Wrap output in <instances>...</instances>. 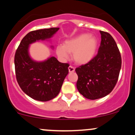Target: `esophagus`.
Instances as JSON below:
<instances>
[{"mask_svg":"<svg viewBox=\"0 0 135 135\" xmlns=\"http://www.w3.org/2000/svg\"><path fill=\"white\" fill-rule=\"evenodd\" d=\"M69 72H74L75 71V68L72 66H69Z\"/></svg>","mask_w":135,"mask_h":135,"instance_id":"34e87169","label":"esophagus"}]
</instances>
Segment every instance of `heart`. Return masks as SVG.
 I'll return each mask as SVG.
<instances>
[{"instance_id": "b5f03b06", "label": "heart", "mask_w": 135, "mask_h": 135, "mask_svg": "<svg viewBox=\"0 0 135 135\" xmlns=\"http://www.w3.org/2000/svg\"><path fill=\"white\" fill-rule=\"evenodd\" d=\"M97 40L88 34H81L67 40L63 46L56 47V54L61 59H66L69 53L72 54V58L76 63L86 64L92 60L97 47Z\"/></svg>"}]
</instances>
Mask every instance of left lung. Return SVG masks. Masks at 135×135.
<instances>
[{"label": "left lung", "mask_w": 135, "mask_h": 135, "mask_svg": "<svg viewBox=\"0 0 135 135\" xmlns=\"http://www.w3.org/2000/svg\"><path fill=\"white\" fill-rule=\"evenodd\" d=\"M101 41L98 53L88 63L75 69L77 88L86 99L105 97L118 81L122 65L121 55L115 40L108 32L100 31Z\"/></svg>", "instance_id": "obj_1"}]
</instances>
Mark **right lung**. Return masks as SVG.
I'll use <instances>...</instances> for the list:
<instances>
[{"instance_id": "right-lung-1", "label": "right lung", "mask_w": 135, "mask_h": 135, "mask_svg": "<svg viewBox=\"0 0 135 135\" xmlns=\"http://www.w3.org/2000/svg\"><path fill=\"white\" fill-rule=\"evenodd\" d=\"M59 27L32 31L23 38L15 55V66L17 82L22 91L32 99L48 101L60 93L69 64L51 57L44 61H35L29 54L30 44L51 38Z\"/></svg>"}]
</instances>
